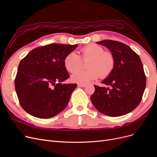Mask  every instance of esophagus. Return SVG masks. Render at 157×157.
<instances>
[{"instance_id":"1","label":"esophagus","mask_w":157,"mask_h":157,"mask_svg":"<svg viewBox=\"0 0 157 157\" xmlns=\"http://www.w3.org/2000/svg\"><path fill=\"white\" fill-rule=\"evenodd\" d=\"M78 87H82V88H83V87H84V86H86V84L79 83V84H78Z\"/></svg>"}]
</instances>
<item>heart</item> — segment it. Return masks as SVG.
I'll return each mask as SVG.
<instances>
[{
	"label": "heart",
	"instance_id": "b5f03b06",
	"mask_svg": "<svg viewBox=\"0 0 157 157\" xmlns=\"http://www.w3.org/2000/svg\"><path fill=\"white\" fill-rule=\"evenodd\" d=\"M80 57L74 52H70L63 60L64 67L69 73H75L82 65V60L89 61L87 70H80L74 73L71 80L77 83H88L101 76L107 77L115 68V60L111 52L104 51L103 47L90 44L81 49ZM82 59L81 60V59Z\"/></svg>",
	"mask_w": 157,
	"mask_h": 157
}]
</instances>
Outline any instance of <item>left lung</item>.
Wrapping results in <instances>:
<instances>
[{"label":"left lung","mask_w":157,"mask_h":157,"mask_svg":"<svg viewBox=\"0 0 157 157\" xmlns=\"http://www.w3.org/2000/svg\"><path fill=\"white\" fill-rule=\"evenodd\" d=\"M106 46L115 60L113 72L101 82L110 88L94 85L90 97L99 112L110 117L129 113L138 106L146 86V76L140 56L121 42L104 40L97 42Z\"/></svg>","instance_id":"obj_1"}]
</instances>
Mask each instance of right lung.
<instances>
[{"label": "right lung", "mask_w": 157, "mask_h": 157, "mask_svg": "<svg viewBox=\"0 0 157 157\" xmlns=\"http://www.w3.org/2000/svg\"><path fill=\"white\" fill-rule=\"evenodd\" d=\"M78 45L53 43L33 49L18 66L15 88L20 105L29 115L53 117L67 105L77 84H62L69 78L63 60Z\"/></svg>", "instance_id": "1"}]
</instances>
